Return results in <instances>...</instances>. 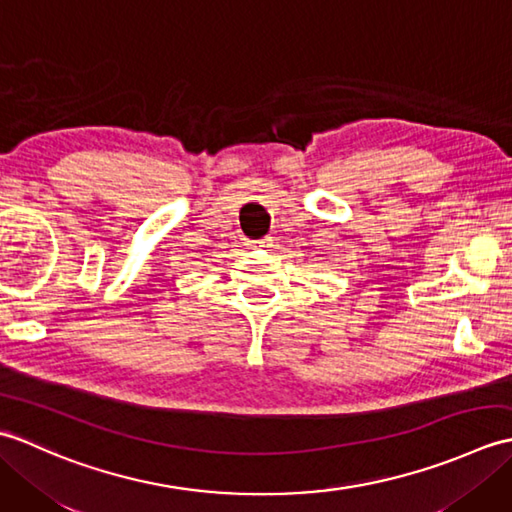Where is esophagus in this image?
<instances>
[{
	"instance_id": "obj_1",
	"label": "esophagus",
	"mask_w": 512,
	"mask_h": 512,
	"mask_svg": "<svg viewBox=\"0 0 512 512\" xmlns=\"http://www.w3.org/2000/svg\"><path fill=\"white\" fill-rule=\"evenodd\" d=\"M257 244L262 246V248H270V246H273V239H270V237H264V239H259Z\"/></svg>"
}]
</instances>
